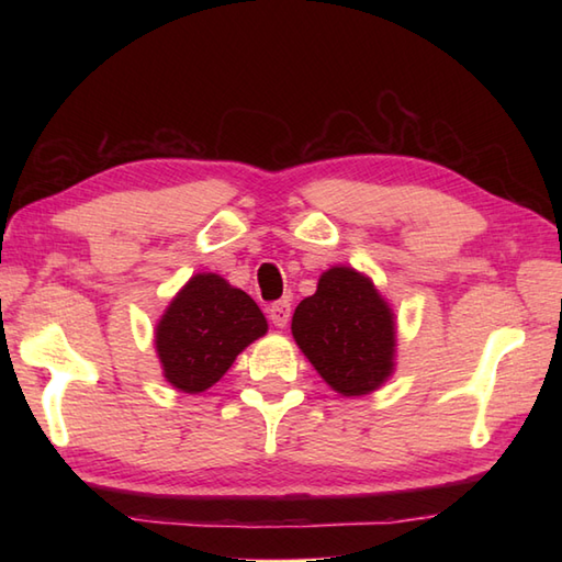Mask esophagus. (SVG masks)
I'll list each match as a JSON object with an SVG mask.
<instances>
[{"label":"esophagus","instance_id":"esophagus-1","mask_svg":"<svg viewBox=\"0 0 562 562\" xmlns=\"http://www.w3.org/2000/svg\"><path fill=\"white\" fill-rule=\"evenodd\" d=\"M268 316L270 321L278 328H284L290 324V316H292V306L290 302H274L270 308H268Z\"/></svg>","mask_w":562,"mask_h":562}]
</instances>
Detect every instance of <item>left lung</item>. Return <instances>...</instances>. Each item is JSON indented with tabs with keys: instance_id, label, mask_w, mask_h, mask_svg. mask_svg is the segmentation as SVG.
<instances>
[{
	"instance_id": "left-lung-1",
	"label": "left lung",
	"mask_w": 562,
	"mask_h": 562,
	"mask_svg": "<svg viewBox=\"0 0 562 562\" xmlns=\"http://www.w3.org/2000/svg\"><path fill=\"white\" fill-rule=\"evenodd\" d=\"M294 342L345 398L367 396L396 372V314L369 274L350 266L321 272L292 316Z\"/></svg>"
}]
</instances>
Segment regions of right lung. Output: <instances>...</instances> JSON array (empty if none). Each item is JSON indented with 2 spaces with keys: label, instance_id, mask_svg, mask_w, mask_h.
Segmentation results:
<instances>
[{
  "label": "right lung",
  "instance_id": "right-lung-1",
  "mask_svg": "<svg viewBox=\"0 0 562 562\" xmlns=\"http://www.w3.org/2000/svg\"><path fill=\"white\" fill-rule=\"evenodd\" d=\"M266 333V316L244 290L217 272H198L164 308L154 328V348L173 389L202 393Z\"/></svg>",
  "mask_w": 562,
  "mask_h": 562
}]
</instances>
